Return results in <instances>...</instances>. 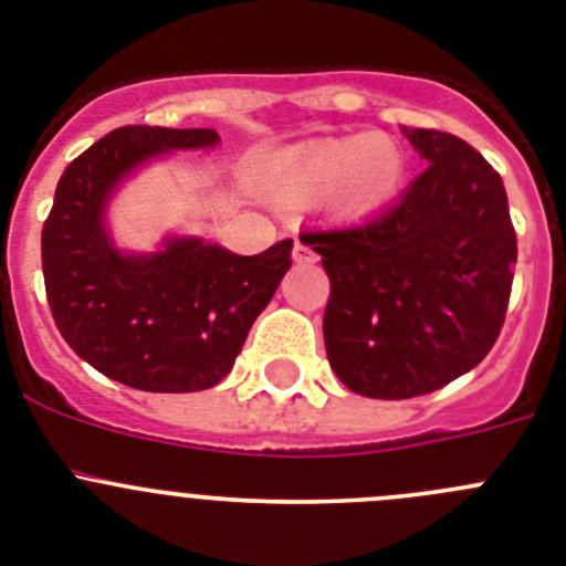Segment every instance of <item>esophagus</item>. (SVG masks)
I'll return each mask as SVG.
<instances>
[{"instance_id": "34e87169", "label": "esophagus", "mask_w": 566, "mask_h": 566, "mask_svg": "<svg viewBox=\"0 0 566 566\" xmlns=\"http://www.w3.org/2000/svg\"><path fill=\"white\" fill-rule=\"evenodd\" d=\"M292 258L297 260V263H312V260H314V252H312V249L306 247V243H300V240H294V252H292Z\"/></svg>"}]
</instances>
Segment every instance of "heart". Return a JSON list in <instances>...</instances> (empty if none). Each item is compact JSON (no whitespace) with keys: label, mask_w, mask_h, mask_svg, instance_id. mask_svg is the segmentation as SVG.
Returning <instances> with one entry per match:
<instances>
[{"label":"heart","mask_w":566,"mask_h":566,"mask_svg":"<svg viewBox=\"0 0 566 566\" xmlns=\"http://www.w3.org/2000/svg\"><path fill=\"white\" fill-rule=\"evenodd\" d=\"M402 155L379 135H348L323 142L297 155L280 175V195L289 201H314L334 195L343 212L363 214L397 192Z\"/></svg>","instance_id":"heart-1"}]
</instances>
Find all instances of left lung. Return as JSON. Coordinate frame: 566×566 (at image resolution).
<instances>
[{
    "mask_svg": "<svg viewBox=\"0 0 566 566\" xmlns=\"http://www.w3.org/2000/svg\"><path fill=\"white\" fill-rule=\"evenodd\" d=\"M402 133L428 167L391 207L300 234L332 280L328 363L371 399L422 397L476 368L502 332L516 263L502 175L457 135Z\"/></svg>",
    "mask_w": 566,
    "mask_h": 566,
    "instance_id": "1",
    "label": "left lung"
}]
</instances>
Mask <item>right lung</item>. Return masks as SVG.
Segmentation results:
<instances>
[{
	"instance_id": "add662e5",
	"label": "right lung",
	"mask_w": 566,
	"mask_h": 566,
	"mask_svg": "<svg viewBox=\"0 0 566 566\" xmlns=\"http://www.w3.org/2000/svg\"><path fill=\"white\" fill-rule=\"evenodd\" d=\"M218 142L214 129H113L64 169L44 221V292L56 328L84 363L138 391L221 382L292 266V240L252 258L201 238H169L153 254L113 247L104 209L118 184L155 155Z\"/></svg>"
}]
</instances>
